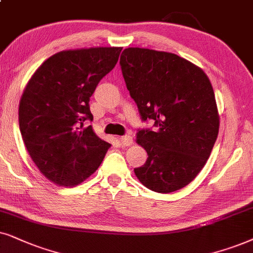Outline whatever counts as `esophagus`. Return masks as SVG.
Masks as SVG:
<instances>
[{
  "mask_svg": "<svg viewBox=\"0 0 253 253\" xmlns=\"http://www.w3.org/2000/svg\"><path fill=\"white\" fill-rule=\"evenodd\" d=\"M120 142L123 146H130L133 143V137L130 135H125V136H121L120 139Z\"/></svg>",
  "mask_w": 253,
  "mask_h": 253,
  "instance_id": "obj_1",
  "label": "esophagus"
}]
</instances>
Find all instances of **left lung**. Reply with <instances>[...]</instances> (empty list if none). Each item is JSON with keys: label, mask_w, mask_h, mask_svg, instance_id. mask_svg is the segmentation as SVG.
Masks as SVG:
<instances>
[{"label": "left lung", "mask_w": 253, "mask_h": 253, "mask_svg": "<svg viewBox=\"0 0 253 253\" xmlns=\"http://www.w3.org/2000/svg\"><path fill=\"white\" fill-rule=\"evenodd\" d=\"M120 65L142 120L156 130H139L146 149L137 180L156 193L185 187L206 166L218 135L219 114L211 83L204 71L175 53L127 47Z\"/></svg>", "instance_id": "8db88e82"}]
</instances>
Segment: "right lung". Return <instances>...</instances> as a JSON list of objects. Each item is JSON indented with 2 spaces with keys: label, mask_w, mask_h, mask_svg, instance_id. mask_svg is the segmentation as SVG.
<instances>
[{
  "label": "right lung",
  "mask_w": 253,
  "mask_h": 253,
  "mask_svg": "<svg viewBox=\"0 0 253 253\" xmlns=\"http://www.w3.org/2000/svg\"><path fill=\"white\" fill-rule=\"evenodd\" d=\"M120 46L63 50L49 57L25 86L18 107L22 139L34 164L62 187L97 170L111 145L94 133L89 97L116 66Z\"/></svg>",
  "instance_id": "add662e5"
}]
</instances>
